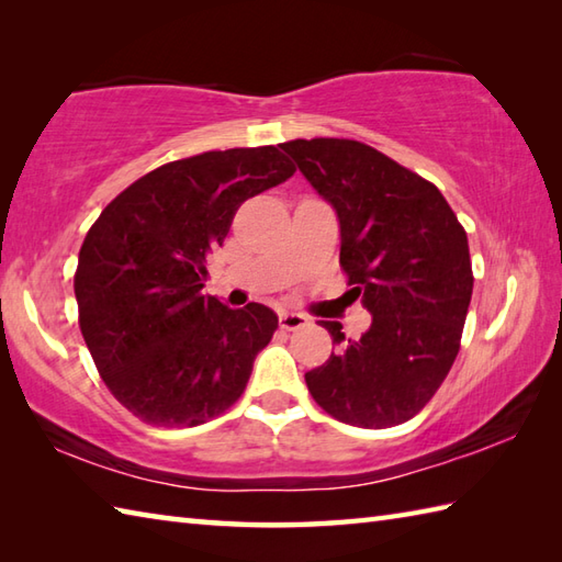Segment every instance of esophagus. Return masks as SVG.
<instances>
[{
	"mask_svg": "<svg viewBox=\"0 0 562 562\" xmlns=\"http://www.w3.org/2000/svg\"><path fill=\"white\" fill-rule=\"evenodd\" d=\"M308 324V318L304 314H296V312H282L280 314V326L284 330H296Z\"/></svg>",
	"mask_w": 562,
	"mask_h": 562,
	"instance_id": "esophagus-1",
	"label": "esophagus"
}]
</instances>
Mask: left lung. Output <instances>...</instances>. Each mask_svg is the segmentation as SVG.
Returning a JSON list of instances; mask_svg holds the SVG:
<instances>
[{"label":"left lung","instance_id":"left-lung-1","mask_svg":"<svg viewBox=\"0 0 562 562\" xmlns=\"http://www.w3.org/2000/svg\"><path fill=\"white\" fill-rule=\"evenodd\" d=\"M340 222V266L372 314L360 340L318 321L338 352L306 372L336 420L384 429L435 396L459 355L473 272L469 238L437 186L355 139L280 145Z\"/></svg>","mask_w":562,"mask_h":562}]
</instances>
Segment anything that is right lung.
<instances>
[{"label":"right lung","mask_w":562,"mask_h":562,"mask_svg":"<svg viewBox=\"0 0 562 562\" xmlns=\"http://www.w3.org/2000/svg\"><path fill=\"white\" fill-rule=\"evenodd\" d=\"M278 147L205 151L149 171L79 250V328L105 386L142 423L195 427L241 396L278 316L202 292L241 202L288 181Z\"/></svg>","instance_id":"add662e5"}]
</instances>
